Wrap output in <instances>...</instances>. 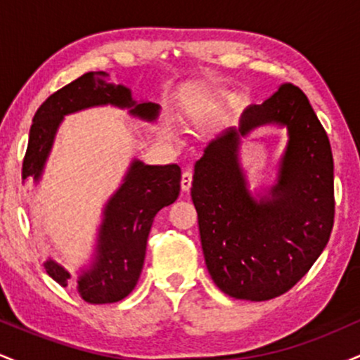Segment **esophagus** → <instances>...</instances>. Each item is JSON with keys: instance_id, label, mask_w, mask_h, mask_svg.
Returning <instances> with one entry per match:
<instances>
[{"instance_id": "34e87169", "label": "esophagus", "mask_w": 360, "mask_h": 360, "mask_svg": "<svg viewBox=\"0 0 360 360\" xmlns=\"http://www.w3.org/2000/svg\"><path fill=\"white\" fill-rule=\"evenodd\" d=\"M191 183H193V172L184 171L183 176H181V188H183V191H189V189H191Z\"/></svg>"}]
</instances>
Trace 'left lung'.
I'll return each instance as SVG.
<instances>
[{
  "label": "left lung",
  "instance_id": "obj_1",
  "mask_svg": "<svg viewBox=\"0 0 360 360\" xmlns=\"http://www.w3.org/2000/svg\"><path fill=\"white\" fill-rule=\"evenodd\" d=\"M288 130L278 177L254 197L240 164L255 127ZM191 198L210 276L235 300L284 295L320 257L333 226V157L326 131L300 88L283 84L250 105L194 164Z\"/></svg>",
  "mask_w": 360,
  "mask_h": 360
}]
</instances>
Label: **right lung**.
<instances>
[{"mask_svg":"<svg viewBox=\"0 0 360 360\" xmlns=\"http://www.w3.org/2000/svg\"><path fill=\"white\" fill-rule=\"evenodd\" d=\"M108 105L128 110L131 117L150 123L155 122L160 113L157 103L135 101L127 86L110 81L108 72L82 74L76 81L51 94L37 110L23 159V179L32 177L34 183L42 179L64 117ZM179 183L181 167L177 164L148 166L139 159L131 160L122 184L103 208L89 262L77 269V278H72L62 264L49 257L44 262L47 274L64 288L74 284L77 295L86 303L106 304L127 298L142 272L154 217L164 206L177 200Z\"/></svg>","mask_w":360,"mask_h":360,"instance_id":"add662e5","label":"right lung"}]
</instances>
